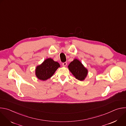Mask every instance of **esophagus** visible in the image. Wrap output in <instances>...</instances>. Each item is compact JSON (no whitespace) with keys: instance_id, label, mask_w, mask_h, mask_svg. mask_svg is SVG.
<instances>
[{"instance_id":"esophagus-1","label":"esophagus","mask_w":126,"mask_h":126,"mask_svg":"<svg viewBox=\"0 0 126 126\" xmlns=\"http://www.w3.org/2000/svg\"><path fill=\"white\" fill-rule=\"evenodd\" d=\"M67 63L66 62H63V63H62V65H63V66H67Z\"/></svg>"}]
</instances>
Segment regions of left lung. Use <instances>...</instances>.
Returning <instances> with one entry per match:
<instances>
[{"mask_svg":"<svg viewBox=\"0 0 126 126\" xmlns=\"http://www.w3.org/2000/svg\"><path fill=\"white\" fill-rule=\"evenodd\" d=\"M68 68L71 72L75 78L80 81L84 80L87 75L88 70L84 67L83 64L76 59H74L70 63Z\"/></svg>","mask_w":126,"mask_h":126,"instance_id":"obj_1","label":"left lung"}]
</instances>
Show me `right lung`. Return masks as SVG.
<instances>
[{
	"instance_id": "1",
	"label": "right lung",
	"mask_w": 126,
	"mask_h": 126,
	"mask_svg": "<svg viewBox=\"0 0 126 126\" xmlns=\"http://www.w3.org/2000/svg\"><path fill=\"white\" fill-rule=\"evenodd\" d=\"M60 67V64L51 58L46 59L36 69V75L41 80H46L50 78Z\"/></svg>"
}]
</instances>
